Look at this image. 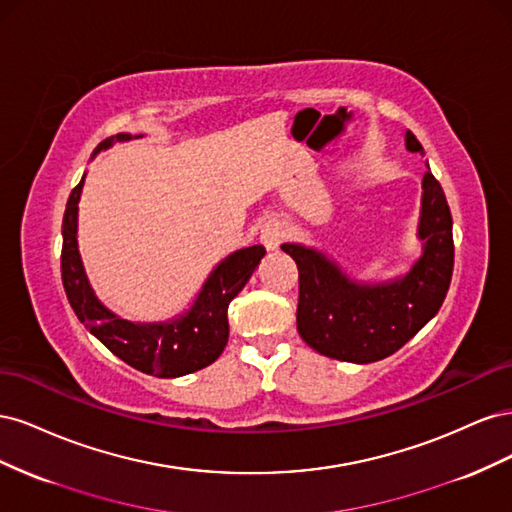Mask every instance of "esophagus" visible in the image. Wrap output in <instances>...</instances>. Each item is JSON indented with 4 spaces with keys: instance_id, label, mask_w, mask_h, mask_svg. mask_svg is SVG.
Listing matches in <instances>:
<instances>
[{
    "instance_id": "obj_1",
    "label": "esophagus",
    "mask_w": 512,
    "mask_h": 512,
    "mask_svg": "<svg viewBox=\"0 0 512 512\" xmlns=\"http://www.w3.org/2000/svg\"><path fill=\"white\" fill-rule=\"evenodd\" d=\"M284 239H286V226L280 220H271V222L265 224V228L260 230V241L269 252L277 250Z\"/></svg>"
}]
</instances>
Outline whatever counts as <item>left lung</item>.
Segmentation results:
<instances>
[{
	"label": "left lung",
	"mask_w": 512,
	"mask_h": 512,
	"mask_svg": "<svg viewBox=\"0 0 512 512\" xmlns=\"http://www.w3.org/2000/svg\"><path fill=\"white\" fill-rule=\"evenodd\" d=\"M406 147L423 153V145L406 132ZM418 239L423 254L412 269L391 282L359 284L314 247L284 243L297 262V329L316 352L348 363L386 359L440 312L453 277V218L438 179L423 175Z\"/></svg>",
	"instance_id": "obj_1"
}]
</instances>
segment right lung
Returning <instances> with one entry per match:
<instances>
[{
    "instance_id": "1",
    "label": "right lung",
    "mask_w": 512,
    "mask_h": 512,
    "mask_svg": "<svg viewBox=\"0 0 512 512\" xmlns=\"http://www.w3.org/2000/svg\"><path fill=\"white\" fill-rule=\"evenodd\" d=\"M132 134H117L98 145V151L115 141H130ZM138 138V136H136ZM83 181L70 192L64 224H61V280L74 314L100 342L121 361L158 378H179L211 365L228 342V305L250 280L265 247L252 245L232 252L211 271L194 305L179 318L168 322H130L106 309L89 286L83 269L76 220Z\"/></svg>"
}]
</instances>
